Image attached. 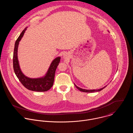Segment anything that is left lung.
<instances>
[{"instance_id": "1", "label": "left lung", "mask_w": 133, "mask_h": 133, "mask_svg": "<svg viewBox=\"0 0 133 133\" xmlns=\"http://www.w3.org/2000/svg\"><path fill=\"white\" fill-rule=\"evenodd\" d=\"M75 86H76V87L78 89H79L80 91H83V92H96V91H99L102 90V89H103L104 88H105L107 86H105V87H103V88H102L101 89H92H92L91 90H89L88 89H88H82L81 88H79V87L77 86L75 84Z\"/></svg>"}]
</instances>
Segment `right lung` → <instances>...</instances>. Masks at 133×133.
<instances>
[{"mask_svg":"<svg viewBox=\"0 0 133 133\" xmlns=\"http://www.w3.org/2000/svg\"><path fill=\"white\" fill-rule=\"evenodd\" d=\"M27 28L26 27L23 30L15 42L13 55V67L14 72L21 83L27 89L35 91H46L49 90L53 85L55 71L60 62L61 57H58L53 60L45 76L38 78H31L26 76L20 68L18 60L17 51L19 43L23 37Z\"/></svg>","mask_w":133,"mask_h":133,"instance_id":"1","label":"right lung"}]
</instances>
